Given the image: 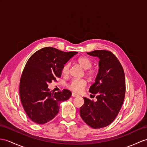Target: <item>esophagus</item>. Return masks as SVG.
Here are the masks:
<instances>
[{
    "mask_svg": "<svg viewBox=\"0 0 147 147\" xmlns=\"http://www.w3.org/2000/svg\"><path fill=\"white\" fill-rule=\"evenodd\" d=\"M71 96H73V97H76V96H78V95L76 94H75V93H72V94H71Z\"/></svg>",
    "mask_w": 147,
    "mask_h": 147,
    "instance_id": "34e87169",
    "label": "esophagus"
}]
</instances>
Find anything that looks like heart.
I'll return each instance as SVG.
<instances>
[{
	"label": "heart",
	"mask_w": 147,
	"mask_h": 147,
	"mask_svg": "<svg viewBox=\"0 0 147 147\" xmlns=\"http://www.w3.org/2000/svg\"><path fill=\"white\" fill-rule=\"evenodd\" d=\"M77 62L82 69L85 70V74L87 77L90 80L96 78L98 75V70L96 68L92 67V60L87 56H82L78 58ZM70 63H67L64 64L62 68V74L63 76H68L70 73ZM87 86V82L85 80H71L68 87L75 92H81Z\"/></svg>",
	"instance_id": "heart-1"
}]
</instances>
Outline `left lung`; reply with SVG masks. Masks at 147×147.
<instances>
[{"instance_id":"8db88e82","label":"left lung","mask_w":147,"mask_h":147,"mask_svg":"<svg viewBox=\"0 0 147 147\" xmlns=\"http://www.w3.org/2000/svg\"><path fill=\"white\" fill-rule=\"evenodd\" d=\"M87 54L100 59L98 75L89 89L97 101L84 97L80 115L89 127L96 129L108 126L119 114L125 95V77L122 66L112 52L96 50Z\"/></svg>"}]
</instances>
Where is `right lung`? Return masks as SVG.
<instances>
[{
  "label": "right lung",
  "instance_id": "right-lung-1",
  "mask_svg": "<svg viewBox=\"0 0 147 147\" xmlns=\"http://www.w3.org/2000/svg\"><path fill=\"white\" fill-rule=\"evenodd\" d=\"M77 53L45 47L28 60L21 76L19 94L25 112L34 122L44 124L52 120L59 113L60 103L70 98V90L52 92L48 84L57 82L64 64Z\"/></svg>",
  "mask_w": 147,
  "mask_h": 147
}]
</instances>
